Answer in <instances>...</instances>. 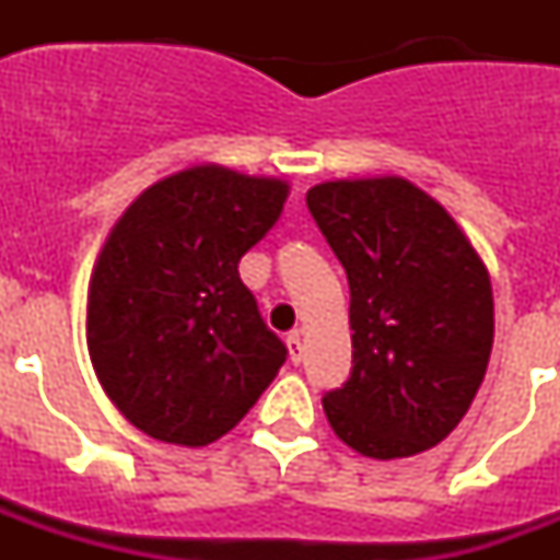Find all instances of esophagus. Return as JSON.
<instances>
[{
  "mask_svg": "<svg viewBox=\"0 0 560 560\" xmlns=\"http://www.w3.org/2000/svg\"><path fill=\"white\" fill-rule=\"evenodd\" d=\"M285 345H289L291 361L300 364V359H303V330H291V334L285 336Z\"/></svg>",
  "mask_w": 560,
  "mask_h": 560,
  "instance_id": "obj_1",
  "label": "esophagus"
}]
</instances>
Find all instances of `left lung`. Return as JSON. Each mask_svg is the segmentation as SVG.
Returning a JSON list of instances; mask_svg holds the SVG:
<instances>
[{"label":"left lung","instance_id":"1","mask_svg":"<svg viewBox=\"0 0 560 560\" xmlns=\"http://www.w3.org/2000/svg\"><path fill=\"white\" fill-rule=\"evenodd\" d=\"M305 201L350 285L353 370L323 398L330 429L373 459L438 446L491 359L482 257L429 192L398 176L323 182Z\"/></svg>","mask_w":560,"mask_h":560}]
</instances>
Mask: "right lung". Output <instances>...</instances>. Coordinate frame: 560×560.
I'll list each match as a JSON object with an SVG mask.
<instances>
[{
	"mask_svg": "<svg viewBox=\"0 0 560 560\" xmlns=\"http://www.w3.org/2000/svg\"><path fill=\"white\" fill-rule=\"evenodd\" d=\"M289 185L196 165L148 187L114 224L89 280L86 345L128 423L207 446L260 398L285 345L237 264L277 224Z\"/></svg>",
	"mask_w": 560,
	"mask_h": 560,
	"instance_id": "right-lung-1",
	"label": "right lung"
}]
</instances>
